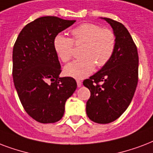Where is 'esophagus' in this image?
<instances>
[{"label": "esophagus", "mask_w": 153, "mask_h": 153, "mask_svg": "<svg viewBox=\"0 0 153 153\" xmlns=\"http://www.w3.org/2000/svg\"><path fill=\"white\" fill-rule=\"evenodd\" d=\"M76 84H77V87H81V85H82V82L80 81V80H76Z\"/></svg>", "instance_id": "1"}]
</instances>
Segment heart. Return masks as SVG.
<instances>
[{
    "label": "heart",
    "mask_w": 153,
    "mask_h": 153,
    "mask_svg": "<svg viewBox=\"0 0 153 153\" xmlns=\"http://www.w3.org/2000/svg\"><path fill=\"white\" fill-rule=\"evenodd\" d=\"M72 39L57 35L53 46L58 57L62 62H68L73 54V45H80L82 57L68 64L65 73L68 76L81 79L93 73L97 65L102 68L111 60L114 53L117 39L114 32L108 28H100L93 23H85L71 31Z\"/></svg>",
    "instance_id": "b5f03b06"
}]
</instances>
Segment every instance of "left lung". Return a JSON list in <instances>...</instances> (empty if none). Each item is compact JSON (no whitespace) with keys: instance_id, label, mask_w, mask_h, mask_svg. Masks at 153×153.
I'll use <instances>...</instances> for the list:
<instances>
[{"instance_id":"left-lung-1","label":"left lung","mask_w":153,"mask_h":153,"mask_svg":"<svg viewBox=\"0 0 153 153\" xmlns=\"http://www.w3.org/2000/svg\"><path fill=\"white\" fill-rule=\"evenodd\" d=\"M112 26L117 44L108 63L83 81L91 96L86 113L91 120L108 124L121 116L132 101L138 83L139 56L132 36L123 24L104 17Z\"/></svg>"}]
</instances>
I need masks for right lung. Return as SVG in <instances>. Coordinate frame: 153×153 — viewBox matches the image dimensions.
I'll use <instances>...</instances> for the list:
<instances>
[{"instance_id": "right-lung-1", "label": "right lung", "mask_w": 153, "mask_h": 153, "mask_svg": "<svg viewBox=\"0 0 153 153\" xmlns=\"http://www.w3.org/2000/svg\"><path fill=\"white\" fill-rule=\"evenodd\" d=\"M76 21L41 16L26 25L13 51V78L25 112L43 124L60 120L66 100L76 88L73 77L61 73L54 39Z\"/></svg>"}]
</instances>
